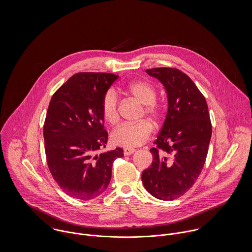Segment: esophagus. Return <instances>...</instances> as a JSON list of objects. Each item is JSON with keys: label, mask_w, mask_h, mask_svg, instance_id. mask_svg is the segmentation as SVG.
<instances>
[{"label": "esophagus", "mask_w": 252, "mask_h": 252, "mask_svg": "<svg viewBox=\"0 0 252 252\" xmlns=\"http://www.w3.org/2000/svg\"><path fill=\"white\" fill-rule=\"evenodd\" d=\"M136 151V149L134 148H129V147H125L124 148V155H131Z\"/></svg>", "instance_id": "34e87169"}]
</instances>
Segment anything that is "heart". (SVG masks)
Wrapping results in <instances>:
<instances>
[{"mask_svg":"<svg viewBox=\"0 0 252 252\" xmlns=\"http://www.w3.org/2000/svg\"><path fill=\"white\" fill-rule=\"evenodd\" d=\"M129 93L144 105V112L155 122L162 116V108L156 101L157 91L155 87L144 80H138L128 87ZM119 99L113 89H109L102 100V115L109 125H116L119 122ZM153 132V126L148 120H141L135 123H124L119 126L111 135L112 142L124 147H135L144 144Z\"/></svg>","mask_w":252,"mask_h":252,"instance_id":"1","label":"heart"}]
</instances>
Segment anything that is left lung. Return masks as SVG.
<instances>
[{
    "label": "left lung",
    "instance_id": "8db88e82",
    "mask_svg": "<svg viewBox=\"0 0 252 252\" xmlns=\"http://www.w3.org/2000/svg\"><path fill=\"white\" fill-rule=\"evenodd\" d=\"M146 72L165 86L169 107L155 147L150 148L152 164L143 172L142 180L152 196L173 201L193 186L203 170L212 122L204 95L186 73L176 68Z\"/></svg>",
    "mask_w": 252,
    "mask_h": 252
}]
</instances>
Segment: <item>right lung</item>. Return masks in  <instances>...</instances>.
Wrapping results in <instances>:
<instances>
[{
    "mask_svg": "<svg viewBox=\"0 0 252 252\" xmlns=\"http://www.w3.org/2000/svg\"><path fill=\"white\" fill-rule=\"evenodd\" d=\"M118 75L77 72L52 96L43 124L48 169L70 197L88 201L100 196L111 179L113 161L123 149L102 152L108 142L102 100Z\"/></svg>",
    "mask_w": 252,
    "mask_h": 252,
    "instance_id": "right-lung-1",
    "label": "right lung"
}]
</instances>
